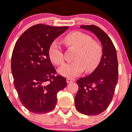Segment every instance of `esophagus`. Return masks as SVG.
<instances>
[{
    "instance_id": "34e87169",
    "label": "esophagus",
    "mask_w": 132,
    "mask_h": 132,
    "mask_svg": "<svg viewBox=\"0 0 132 132\" xmlns=\"http://www.w3.org/2000/svg\"><path fill=\"white\" fill-rule=\"evenodd\" d=\"M74 81H75V79H71V78H67V79H66V82H67V83H70V82H74Z\"/></svg>"
}]
</instances>
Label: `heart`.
I'll list each match as a JSON object with an SVG mask.
<instances>
[{"instance_id":"1","label":"heart","mask_w":132,"mask_h":132,"mask_svg":"<svg viewBox=\"0 0 132 132\" xmlns=\"http://www.w3.org/2000/svg\"><path fill=\"white\" fill-rule=\"evenodd\" d=\"M62 41L68 48L77 49L74 62L64 64L59 68V73L64 77H75L83 72L90 73L99 65L102 57V48L96 41L88 35L74 31L64 36ZM48 56L50 61L57 66H61L64 62L63 50L56 41L51 43L48 48Z\"/></svg>"}]
</instances>
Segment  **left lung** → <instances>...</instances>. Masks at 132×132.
Wrapping results in <instances>:
<instances>
[{"instance_id": "obj_1", "label": "left lung", "mask_w": 132, "mask_h": 132, "mask_svg": "<svg viewBox=\"0 0 132 132\" xmlns=\"http://www.w3.org/2000/svg\"><path fill=\"white\" fill-rule=\"evenodd\" d=\"M80 28L95 34L103 46L101 62L87 77L79 78L75 97V107L85 115H98L108 108L113 99L118 78L117 53L113 42L104 31L94 25Z\"/></svg>"}]
</instances>
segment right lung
Segmentation results:
<instances>
[{"label": "right lung", "instance_id": "add662e5", "mask_svg": "<svg viewBox=\"0 0 132 132\" xmlns=\"http://www.w3.org/2000/svg\"><path fill=\"white\" fill-rule=\"evenodd\" d=\"M68 27L37 24L25 31L13 50L11 68L20 101L28 111L46 113L55 107L57 95L66 78L57 75L48 56V48Z\"/></svg>", "mask_w": 132, "mask_h": 132}]
</instances>
